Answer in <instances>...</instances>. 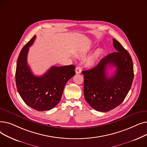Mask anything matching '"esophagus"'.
Segmentation results:
<instances>
[{
    "label": "esophagus",
    "mask_w": 147,
    "mask_h": 147,
    "mask_svg": "<svg viewBox=\"0 0 147 147\" xmlns=\"http://www.w3.org/2000/svg\"><path fill=\"white\" fill-rule=\"evenodd\" d=\"M75 71H76V74H80L81 72H82V69H81L80 67H78L76 68Z\"/></svg>",
    "instance_id": "esophagus-1"
}]
</instances>
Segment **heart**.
Listing matches in <instances>:
<instances>
[{
  "mask_svg": "<svg viewBox=\"0 0 147 147\" xmlns=\"http://www.w3.org/2000/svg\"><path fill=\"white\" fill-rule=\"evenodd\" d=\"M101 53V51H97L93 55L91 56L90 57H89L87 60H86V64L88 66H92L94 65L95 63L96 60L97 59V58L98 57V56L100 55Z\"/></svg>",
  "mask_w": 147,
  "mask_h": 147,
  "instance_id": "1",
  "label": "heart"
}]
</instances>
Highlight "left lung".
<instances>
[{"instance_id":"8db88e82","label":"left lung","mask_w":147,"mask_h":147,"mask_svg":"<svg viewBox=\"0 0 147 147\" xmlns=\"http://www.w3.org/2000/svg\"><path fill=\"white\" fill-rule=\"evenodd\" d=\"M113 40L117 52L107 55L93 68L82 71L84 98L91 107L101 112L109 111L121 104L134 80L132 58L117 40ZM111 65L117 69L109 77L106 69Z\"/></svg>"}]
</instances>
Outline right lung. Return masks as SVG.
I'll list each match as a JSON object with an SVG mask.
<instances>
[{
	"mask_svg": "<svg viewBox=\"0 0 147 147\" xmlns=\"http://www.w3.org/2000/svg\"><path fill=\"white\" fill-rule=\"evenodd\" d=\"M35 38L34 36L20 53L15 82L24 102L37 111H43L52 109L59 103L67 82L75 75V66H52L43 76H34L27 64V54Z\"/></svg>",
	"mask_w": 147,
	"mask_h": 147,
	"instance_id": "obj_1",
	"label": "right lung"
}]
</instances>
